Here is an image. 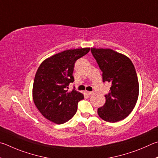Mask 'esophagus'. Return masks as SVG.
Returning a JSON list of instances; mask_svg holds the SVG:
<instances>
[{"label":"esophagus","mask_w":158,"mask_h":158,"mask_svg":"<svg viewBox=\"0 0 158 158\" xmlns=\"http://www.w3.org/2000/svg\"><path fill=\"white\" fill-rule=\"evenodd\" d=\"M87 93L89 96H92V95H94L95 94V92H87Z\"/></svg>","instance_id":"esophagus-1"}]
</instances>
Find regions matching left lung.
Returning a JSON list of instances; mask_svg holds the SVG:
<instances>
[{"label": "left lung", "mask_w": 158, "mask_h": 158, "mask_svg": "<svg viewBox=\"0 0 158 158\" xmlns=\"http://www.w3.org/2000/svg\"><path fill=\"white\" fill-rule=\"evenodd\" d=\"M103 72V81L112 84L105 95L106 103L98 109L102 119L114 123L126 118L136 105L139 82L135 66L129 58L110 48H91Z\"/></svg>", "instance_id": "left-lung-1"}]
</instances>
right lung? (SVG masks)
Instances as JSON below:
<instances>
[{
  "mask_svg": "<svg viewBox=\"0 0 158 158\" xmlns=\"http://www.w3.org/2000/svg\"><path fill=\"white\" fill-rule=\"evenodd\" d=\"M89 48L66 50L47 58L35 74L32 88L35 105L44 117L57 124L66 122L73 117L77 103L84 98L69 85L74 81L75 62L89 52Z\"/></svg>",
  "mask_w": 158,
  "mask_h": 158,
  "instance_id": "obj_1",
  "label": "right lung"
}]
</instances>
